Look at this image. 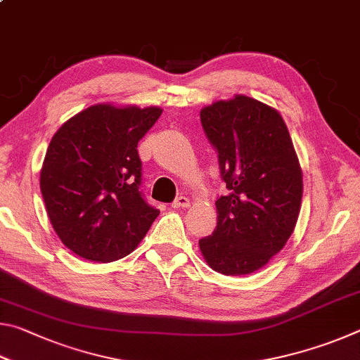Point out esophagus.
<instances>
[{"label":"esophagus","instance_id":"obj_1","mask_svg":"<svg viewBox=\"0 0 360 360\" xmlns=\"http://www.w3.org/2000/svg\"><path fill=\"white\" fill-rule=\"evenodd\" d=\"M191 206V200L187 197H178L173 202V208H188Z\"/></svg>","mask_w":360,"mask_h":360}]
</instances>
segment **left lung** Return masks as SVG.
<instances>
[{
  "label": "left lung",
  "instance_id": "1",
  "mask_svg": "<svg viewBox=\"0 0 360 360\" xmlns=\"http://www.w3.org/2000/svg\"><path fill=\"white\" fill-rule=\"evenodd\" d=\"M200 119L229 191L217 198L216 230L198 241L200 251L217 273L249 275L281 251L295 229L300 162L281 114L251 96L211 103Z\"/></svg>",
  "mask_w": 360,
  "mask_h": 360
}]
</instances>
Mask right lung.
I'll return each instance as SVG.
<instances>
[{"label":"right lung","instance_id":"obj_1","mask_svg":"<svg viewBox=\"0 0 360 360\" xmlns=\"http://www.w3.org/2000/svg\"><path fill=\"white\" fill-rule=\"evenodd\" d=\"M162 108L98 103L60 127L41 168V193L53 230L85 260H119L136 249L160 211L139 192L138 141Z\"/></svg>","mask_w":360,"mask_h":360}]
</instances>
